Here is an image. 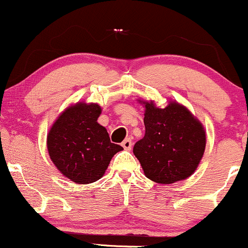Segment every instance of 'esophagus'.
I'll return each mask as SVG.
<instances>
[{
  "instance_id": "esophagus-1",
  "label": "esophagus",
  "mask_w": 248,
  "mask_h": 248,
  "mask_svg": "<svg viewBox=\"0 0 248 248\" xmlns=\"http://www.w3.org/2000/svg\"><path fill=\"white\" fill-rule=\"evenodd\" d=\"M132 146H133V142H132V140H130L129 138L126 139V140L122 142V147H124L126 151H130V149H132Z\"/></svg>"
}]
</instances>
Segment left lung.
<instances>
[{"label": "left lung", "instance_id": "1", "mask_svg": "<svg viewBox=\"0 0 248 248\" xmlns=\"http://www.w3.org/2000/svg\"><path fill=\"white\" fill-rule=\"evenodd\" d=\"M145 108L146 134L134 145V155L149 180L170 185L197 170L206 148L203 124L187 107L170 100L157 107L153 100L138 99Z\"/></svg>", "mask_w": 248, "mask_h": 248}]
</instances>
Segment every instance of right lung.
Segmentation results:
<instances>
[{
    "label": "right lung",
    "mask_w": 248,
    "mask_h": 248,
    "mask_svg": "<svg viewBox=\"0 0 248 248\" xmlns=\"http://www.w3.org/2000/svg\"><path fill=\"white\" fill-rule=\"evenodd\" d=\"M99 103L78 101L54 121L47 134L50 160L63 176L87 185L101 179L111 157L122 147L110 142L107 129L97 122Z\"/></svg>",
    "instance_id": "1"
}]
</instances>
